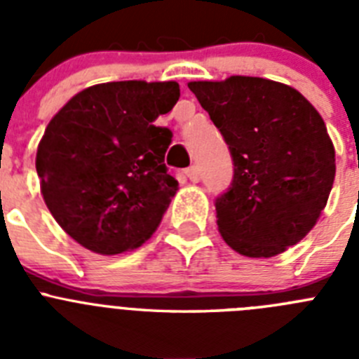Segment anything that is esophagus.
<instances>
[{"instance_id": "obj_1", "label": "esophagus", "mask_w": 359, "mask_h": 359, "mask_svg": "<svg viewBox=\"0 0 359 359\" xmlns=\"http://www.w3.org/2000/svg\"><path fill=\"white\" fill-rule=\"evenodd\" d=\"M187 177H189L192 183L199 182V169L196 167V165H192V167H189V169H187Z\"/></svg>"}]
</instances>
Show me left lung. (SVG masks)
<instances>
[{
	"label": "left lung",
	"instance_id": "1",
	"mask_svg": "<svg viewBox=\"0 0 359 359\" xmlns=\"http://www.w3.org/2000/svg\"><path fill=\"white\" fill-rule=\"evenodd\" d=\"M233 158V183L215 203L217 230L233 252L268 259L313 230L334 183V145L300 91L262 77L192 81Z\"/></svg>",
	"mask_w": 359,
	"mask_h": 359
}]
</instances>
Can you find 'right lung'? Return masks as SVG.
I'll return each instance as SVG.
<instances>
[{
    "label": "right lung",
    "mask_w": 359,
    "mask_h": 359,
    "mask_svg": "<svg viewBox=\"0 0 359 359\" xmlns=\"http://www.w3.org/2000/svg\"><path fill=\"white\" fill-rule=\"evenodd\" d=\"M180 98L174 81L102 82L79 91L37 145L41 194L59 226L98 255L140 248L176 194L154 120Z\"/></svg>",
    "instance_id": "right-lung-1"
}]
</instances>
